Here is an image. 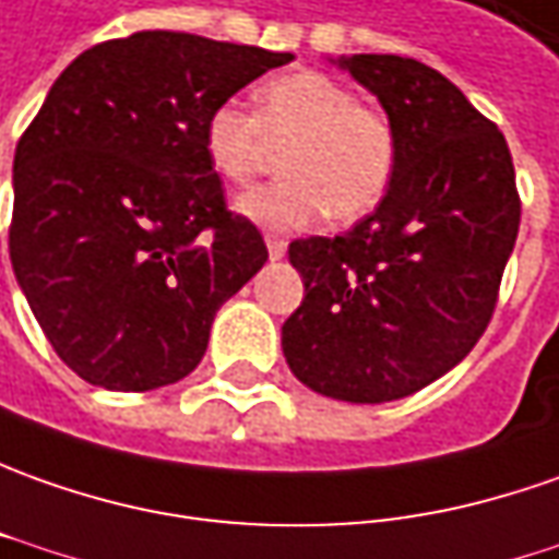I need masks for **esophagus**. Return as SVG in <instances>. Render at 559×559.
Masks as SVG:
<instances>
[{
    "label": "esophagus",
    "mask_w": 559,
    "mask_h": 559,
    "mask_svg": "<svg viewBox=\"0 0 559 559\" xmlns=\"http://www.w3.org/2000/svg\"><path fill=\"white\" fill-rule=\"evenodd\" d=\"M267 254H271V261L286 258V239H280V236H267Z\"/></svg>",
    "instance_id": "34e87169"
}]
</instances>
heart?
Listing matches in <instances>:
<instances>
[{
  "label": "heart",
  "mask_w": 559,
  "mask_h": 559,
  "mask_svg": "<svg viewBox=\"0 0 559 559\" xmlns=\"http://www.w3.org/2000/svg\"><path fill=\"white\" fill-rule=\"evenodd\" d=\"M280 156V181L242 193L236 215L271 234H295L329 215L362 218L384 200L396 168L388 116L359 104L354 88L317 70H295L258 88V114L236 100L215 104L202 122V153L212 171L249 183Z\"/></svg>",
  "instance_id": "obj_1"
}]
</instances>
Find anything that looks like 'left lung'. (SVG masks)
I'll list each match as a JSON object with an SVG mask.
<instances>
[{"label": "left lung", "instance_id": "8db88e82", "mask_svg": "<svg viewBox=\"0 0 559 559\" xmlns=\"http://www.w3.org/2000/svg\"><path fill=\"white\" fill-rule=\"evenodd\" d=\"M329 61L378 97L396 168L347 234L288 246L305 301L283 323V357L310 391L391 403L445 376L486 332L520 230L514 163L504 134L421 61Z\"/></svg>", "mask_w": 559, "mask_h": 559}]
</instances>
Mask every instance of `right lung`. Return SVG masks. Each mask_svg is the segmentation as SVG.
Instances as JSON below:
<instances>
[{
  "label": "right lung",
  "mask_w": 559,
  "mask_h": 559,
  "mask_svg": "<svg viewBox=\"0 0 559 559\" xmlns=\"http://www.w3.org/2000/svg\"><path fill=\"white\" fill-rule=\"evenodd\" d=\"M283 51L144 29L82 51L14 150L9 252L58 357L107 391L187 378L267 261L227 212L202 122Z\"/></svg>",
  "instance_id": "obj_1"
}]
</instances>
